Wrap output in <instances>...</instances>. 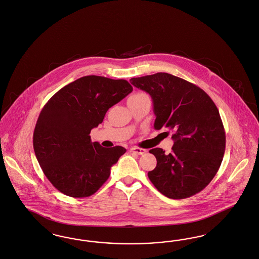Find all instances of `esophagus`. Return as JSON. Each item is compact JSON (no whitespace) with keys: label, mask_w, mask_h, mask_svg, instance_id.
<instances>
[{"label":"esophagus","mask_w":259,"mask_h":259,"mask_svg":"<svg viewBox=\"0 0 259 259\" xmlns=\"http://www.w3.org/2000/svg\"><path fill=\"white\" fill-rule=\"evenodd\" d=\"M130 152H133V153H136L138 155H143V154H145V152H146V149L134 146V147L130 148Z\"/></svg>","instance_id":"34e87169"}]
</instances>
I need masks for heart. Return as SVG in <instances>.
Listing matches in <instances>:
<instances>
[{
    "mask_svg": "<svg viewBox=\"0 0 259 259\" xmlns=\"http://www.w3.org/2000/svg\"><path fill=\"white\" fill-rule=\"evenodd\" d=\"M147 94H145V93H136L134 94H132L129 99H132V98H140V97H146Z\"/></svg>",
    "mask_w": 259,
    "mask_h": 259,
    "instance_id": "obj_1",
    "label": "heart"
}]
</instances>
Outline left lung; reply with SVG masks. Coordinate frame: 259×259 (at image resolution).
<instances>
[{
  "label": "left lung",
  "instance_id": "obj_1",
  "mask_svg": "<svg viewBox=\"0 0 259 259\" xmlns=\"http://www.w3.org/2000/svg\"><path fill=\"white\" fill-rule=\"evenodd\" d=\"M130 82L151 96L156 130L165 127L174 132L171 153L158 147L149 150L157 166L148 171V178L168 198L199 193L216 176L226 149L225 128L216 105L203 90L168 73Z\"/></svg>",
  "mask_w": 259,
  "mask_h": 259
}]
</instances>
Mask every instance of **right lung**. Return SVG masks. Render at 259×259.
Here are the masks:
<instances>
[{
  "label": "right lung",
  "mask_w": 259,
  "mask_h": 259,
  "mask_svg": "<svg viewBox=\"0 0 259 259\" xmlns=\"http://www.w3.org/2000/svg\"><path fill=\"white\" fill-rule=\"evenodd\" d=\"M132 91L126 80L90 75L66 84L44 105L33 131V149L44 175L61 193L90 197L107 181L126 149L103 147L90 134Z\"/></svg>",
  "instance_id": "1"
}]
</instances>
